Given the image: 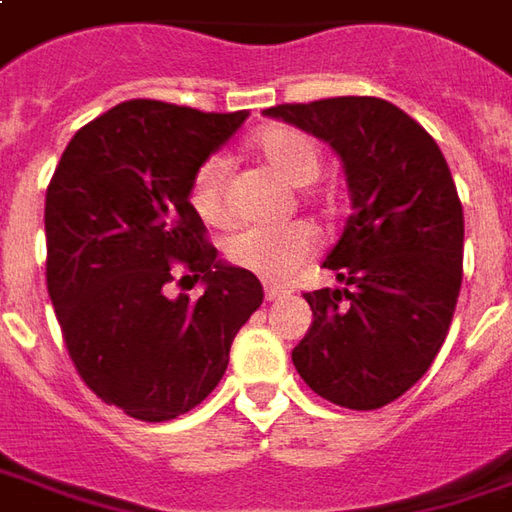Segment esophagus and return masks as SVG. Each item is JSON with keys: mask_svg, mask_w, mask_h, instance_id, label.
Instances as JSON below:
<instances>
[{"mask_svg": "<svg viewBox=\"0 0 512 512\" xmlns=\"http://www.w3.org/2000/svg\"><path fill=\"white\" fill-rule=\"evenodd\" d=\"M287 296H290L287 287H276V284H267V287H264V298H267V301H279V298Z\"/></svg>", "mask_w": 512, "mask_h": 512, "instance_id": "34e87169", "label": "esophagus"}]
</instances>
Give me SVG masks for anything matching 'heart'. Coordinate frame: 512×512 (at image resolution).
<instances>
[{
  "instance_id": "heart-1",
  "label": "heart",
  "mask_w": 512,
  "mask_h": 512,
  "mask_svg": "<svg viewBox=\"0 0 512 512\" xmlns=\"http://www.w3.org/2000/svg\"><path fill=\"white\" fill-rule=\"evenodd\" d=\"M253 154L284 183L310 185L321 174V149L310 135L270 126L253 137ZM188 202L208 225L228 222V166L222 157L202 160L188 183ZM318 250V236L310 222H290L281 228H245L228 236L225 256L233 267L267 281H284L310 262Z\"/></svg>"
}]
</instances>
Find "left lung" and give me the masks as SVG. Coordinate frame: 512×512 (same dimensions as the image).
Segmentation results:
<instances>
[{"instance_id":"left-lung-1","label":"left lung","mask_w":512,"mask_h":512,"mask_svg":"<svg viewBox=\"0 0 512 512\" xmlns=\"http://www.w3.org/2000/svg\"><path fill=\"white\" fill-rule=\"evenodd\" d=\"M344 160L352 214L324 267L341 290L304 293L312 327L298 375L335 406H389L428 372L462 287L465 216L434 137L383 98L346 95L264 109Z\"/></svg>"}]
</instances>
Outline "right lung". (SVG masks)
<instances>
[{
	"label": "right lung",
	"instance_id": "right-lung-1",
	"mask_svg": "<svg viewBox=\"0 0 512 512\" xmlns=\"http://www.w3.org/2000/svg\"><path fill=\"white\" fill-rule=\"evenodd\" d=\"M245 118L126 101L75 132L47 185V293L67 352L92 392L143 423L200 406L262 307L259 279L216 259L188 202L191 174ZM177 272L206 281L197 302L165 296Z\"/></svg>",
	"mask_w": 512,
	"mask_h": 512
}]
</instances>
